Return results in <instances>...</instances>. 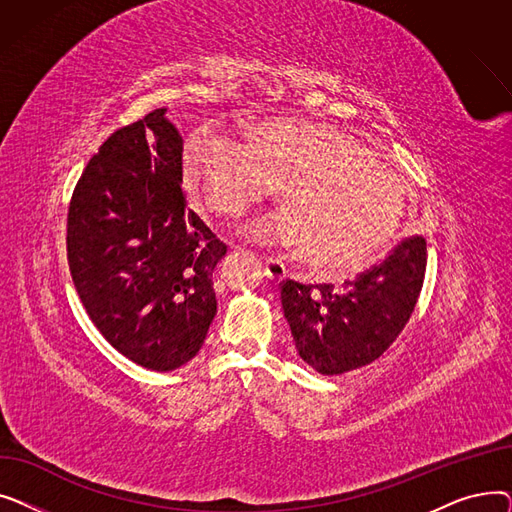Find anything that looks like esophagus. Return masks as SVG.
<instances>
[{
	"instance_id": "34e87169",
	"label": "esophagus",
	"mask_w": 512,
	"mask_h": 512,
	"mask_svg": "<svg viewBox=\"0 0 512 512\" xmlns=\"http://www.w3.org/2000/svg\"><path fill=\"white\" fill-rule=\"evenodd\" d=\"M263 270H265V276L270 278L272 282H282L286 278V267L274 257H265Z\"/></svg>"
}]
</instances>
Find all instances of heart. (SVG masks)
Instances as JSON below:
<instances>
[{"instance_id": "b5f03b06", "label": "heart", "mask_w": 512, "mask_h": 512, "mask_svg": "<svg viewBox=\"0 0 512 512\" xmlns=\"http://www.w3.org/2000/svg\"><path fill=\"white\" fill-rule=\"evenodd\" d=\"M184 176L207 211L238 218L280 188L282 211L249 228L263 245L297 249L319 272L348 274L378 255L407 207V188L351 134L292 118L265 120L249 143L199 128Z\"/></svg>"}]
</instances>
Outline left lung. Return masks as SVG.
<instances>
[{
  "label": "left lung",
  "instance_id": "left-lung-1",
  "mask_svg": "<svg viewBox=\"0 0 512 512\" xmlns=\"http://www.w3.org/2000/svg\"><path fill=\"white\" fill-rule=\"evenodd\" d=\"M425 265V238L413 234L342 286L282 280L284 317L303 361L338 375L382 357L417 305Z\"/></svg>",
  "mask_w": 512,
  "mask_h": 512
}]
</instances>
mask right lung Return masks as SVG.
Wrapping results in <instances>:
<instances>
[{
  "mask_svg": "<svg viewBox=\"0 0 512 512\" xmlns=\"http://www.w3.org/2000/svg\"><path fill=\"white\" fill-rule=\"evenodd\" d=\"M182 137L166 107L118 128L91 157L68 207L70 276L95 328L141 367L191 361L218 311L213 267L226 245L186 209Z\"/></svg>",
  "mask_w": 512,
  "mask_h": 512,
  "instance_id": "obj_1",
  "label": "right lung"
}]
</instances>
